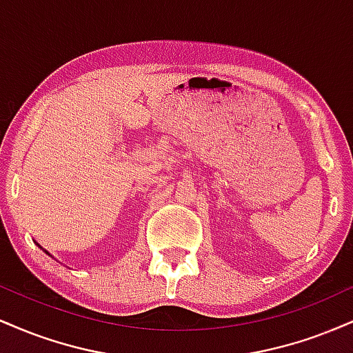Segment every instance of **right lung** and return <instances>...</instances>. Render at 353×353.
<instances>
[{"label":"right lung","mask_w":353,"mask_h":353,"mask_svg":"<svg viewBox=\"0 0 353 353\" xmlns=\"http://www.w3.org/2000/svg\"><path fill=\"white\" fill-rule=\"evenodd\" d=\"M36 245H38V247H39V249H43V247H41V245H39V244H38V242H36ZM43 250H44V249H43ZM44 252H46L48 255H51L50 252H48V250H44Z\"/></svg>","instance_id":"obj_1"}]
</instances>
